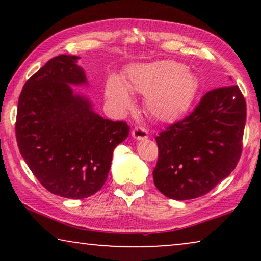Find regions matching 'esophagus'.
Here are the masks:
<instances>
[{
    "instance_id": "34e87169",
    "label": "esophagus",
    "mask_w": 261,
    "mask_h": 261,
    "mask_svg": "<svg viewBox=\"0 0 261 261\" xmlns=\"http://www.w3.org/2000/svg\"><path fill=\"white\" fill-rule=\"evenodd\" d=\"M132 135H133V138L137 139V140H145V139L148 138L147 130L142 127L133 128V130H132Z\"/></svg>"
}]
</instances>
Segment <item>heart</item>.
Masks as SVG:
<instances>
[{"label":"heart","mask_w":261,"mask_h":261,"mask_svg":"<svg viewBox=\"0 0 261 261\" xmlns=\"http://www.w3.org/2000/svg\"><path fill=\"white\" fill-rule=\"evenodd\" d=\"M197 90L198 80L195 73L173 60L135 64L127 70L124 82L112 74L106 83V97L117 112H124L133 106L132 91L145 96L148 114L162 122L184 115Z\"/></svg>","instance_id":"1"}]
</instances>
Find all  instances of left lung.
Here are the masks:
<instances>
[{
	"label": "left lung",
	"mask_w": 261,
	"mask_h": 261,
	"mask_svg": "<svg viewBox=\"0 0 261 261\" xmlns=\"http://www.w3.org/2000/svg\"><path fill=\"white\" fill-rule=\"evenodd\" d=\"M245 123L246 102L238 85L206 92L190 115L155 138L156 189L177 201L208 194L237 166Z\"/></svg>",
	"instance_id": "1"
}]
</instances>
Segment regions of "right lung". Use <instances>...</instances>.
<instances>
[{
    "mask_svg": "<svg viewBox=\"0 0 261 261\" xmlns=\"http://www.w3.org/2000/svg\"><path fill=\"white\" fill-rule=\"evenodd\" d=\"M78 59L57 56L24 83L15 123L20 153L37 179L72 199L103 187L114 148L129 134L126 122L103 119L87 97L74 94L70 84H87Z\"/></svg>",
    "mask_w": 261,
    "mask_h": 261,
    "instance_id": "1",
    "label": "right lung"
}]
</instances>
